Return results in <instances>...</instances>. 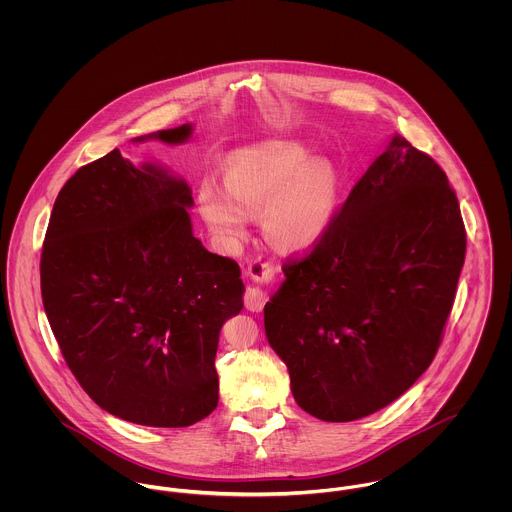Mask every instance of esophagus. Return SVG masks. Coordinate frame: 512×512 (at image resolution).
I'll return each instance as SVG.
<instances>
[{"label": "esophagus", "instance_id": "esophagus-1", "mask_svg": "<svg viewBox=\"0 0 512 512\" xmlns=\"http://www.w3.org/2000/svg\"><path fill=\"white\" fill-rule=\"evenodd\" d=\"M248 276L256 282V284H268L274 280L276 276V268L262 260V258H256L248 264ZM266 303V293L262 292L258 286H248L246 292H244V305L246 309L250 311H260Z\"/></svg>", "mask_w": 512, "mask_h": 512}]
</instances>
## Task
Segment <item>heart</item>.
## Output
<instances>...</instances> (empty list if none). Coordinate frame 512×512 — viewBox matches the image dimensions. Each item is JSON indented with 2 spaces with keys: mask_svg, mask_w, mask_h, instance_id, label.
I'll use <instances>...</instances> for the list:
<instances>
[{
  "mask_svg": "<svg viewBox=\"0 0 512 512\" xmlns=\"http://www.w3.org/2000/svg\"><path fill=\"white\" fill-rule=\"evenodd\" d=\"M224 189L203 181L197 205L224 248L246 234L260 213L266 238L282 250H307L329 230L339 205V173L327 159L290 140L236 151L224 167Z\"/></svg>",
  "mask_w": 512,
  "mask_h": 512,
  "instance_id": "b5f03b06",
  "label": "heart"
}]
</instances>
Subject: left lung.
Returning a JSON list of instances; mask_svg holds the SVG:
<instances>
[{
	"label": "left lung",
	"mask_w": 512,
	"mask_h": 512,
	"mask_svg": "<svg viewBox=\"0 0 512 512\" xmlns=\"http://www.w3.org/2000/svg\"><path fill=\"white\" fill-rule=\"evenodd\" d=\"M465 248L447 175L394 136L264 307L299 408L353 422L402 396L438 353Z\"/></svg>",
	"instance_id": "8db88e82"
}]
</instances>
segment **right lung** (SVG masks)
<instances>
[{
  "label": "right lung",
  "instance_id": "obj_1",
  "mask_svg": "<svg viewBox=\"0 0 512 512\" xmlns=\"http://www.w3.org/2000/svg\"><path fill=\"white\" fill-rule=\"evenodd\" d=\"M189 136L185 124L151 138ZM191 205L185 181L114 149L65 183L43 242L41 295L67 365L102 410L142 426L217 408L220 327L242 309L240 268L193 236Z\"/></svg>",
  "mask_w": 512,
  "mask_h": 512
}]
</instances>
